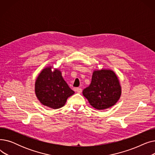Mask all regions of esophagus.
Masks as SVG:
<instances>
[{"label":"esophagus","mask_w":155,"mask_h":155,"mask_svg":"<svg viewBox=\"0 0 155 155\" xmlns=\"http://www.w3.org/2000/svg\"><path fill=\"white\" fill-rule=\"evenodd\" d=\"M76 92H77V93H78V94H81V93H82V88H77L76 89Z\"/></svg>","instance_id":"34e87169"}]
</instances>
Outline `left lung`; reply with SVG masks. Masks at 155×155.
<instances>
[{
  "label": "left lung",
  "instance_id": "obj_1",
  "mask_svg": "<svg viewBox=\"0 0 155 155\" xmlns=\"http://www.w3.org/2000/svg\"><path fill=\"white\" fill-rule=\"evenodd\" d=\"M82 93L94 108L104 110L112 107L119 100L122 87L116 73L102 68L94 70L91 84Z\"/></svg>",
  "mask_w": 155,
  "mask_h": 155
}]
</instances>
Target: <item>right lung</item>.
<instances>
[{
	"label": "right lung",
	"mask_w": 155,
	"mask_h": 155,
	"mask_svg": "<svg viewBox=\"0 0 155 155\" xmlns=\"http://www.w3.org/2000/svg\"><path fill=\"white\" fill-rule=\"evenodd\" d=\"M35 92L41 103L53 109L63 107L68 97L75 94L63 78L61 71L53 66L45 67L39 73Z\"/></svg>",
	"instance_id": "add662e5"
}]
</instances>
